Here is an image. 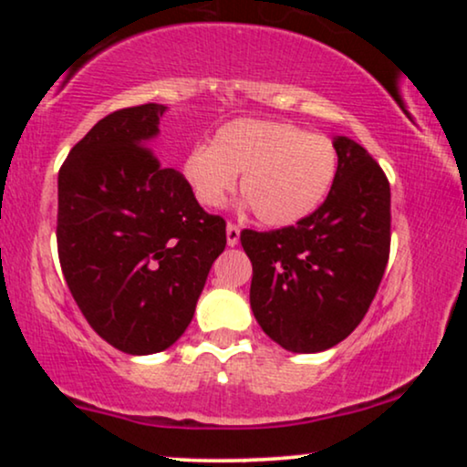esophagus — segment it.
Wrapping results in <instances>:
<instances>
[{"label": "esophagus", "mask_w": 467, "mask_h": 467, "mask_svg": "<svg viewBox=\"0 0 467 467\" xmlns=\"http://www.w3.org/2000/svg\"><path fill=\"white\" fill-rule=\"evenodd\" d=\"M239 237H241V228L234 226V223H228V226H226V241H228L230 248L239 244Z\"/></svg>", "instance_id": "esophagus-1"}]
</instances>
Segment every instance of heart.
Returning a JSON list of instances; mask_svg holds the SVG:
<instances>
[{"instance_id":"b5f03b06","label":"heart","mask_w":467,"mask_h":467,"mask_svg":"<svg viewBox=\"0 0 467 467\" xmlns=\"http://www.w3.org/2000/svg\"><path fill=\"white\" fill-rule=\"evenodd\" d=\"M337 173L334 142L296 125L241 118L219 127L211 144L186 153L182 175L206 208H219L241 192L261 223L292 226L309 217L329 195Z\"/></svg>"}]
</instances>
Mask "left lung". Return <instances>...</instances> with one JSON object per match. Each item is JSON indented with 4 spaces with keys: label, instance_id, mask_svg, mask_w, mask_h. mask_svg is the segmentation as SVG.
Instances as JSON below:
<instances>
[{
    "label": "left lung",
    "instance_id": "8db88e82",
    "mask_svg": "<svg viewBox=\"0 0 467 467\" xmlns=\"http://www.w3.org/2000/svg\"><path fill=\"white\" fill-rule=\"evenodd\" d=\"M337 173L309 217L270 233L244 230L252 261L250 307L276 345L318 353L368 312L390 248V186L364 147L336 136Z\"/></svg>",
    "mask_w": 467,
    "mask_h": 467
}]
</instances>
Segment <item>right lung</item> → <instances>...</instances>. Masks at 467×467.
<instances>
[{"label":"right lung","instance_id":"obj_1","mask_svg":"<svg viewBox=\"0 0 467 467\" xmlns=\"http://www.w3.org/2000/svg\"><path fill=\"white\" fill-rule=\"evenodd\" d=\"M164 111L147 103L105 116L58 171L63 276L96 334L130 356L164 351L184 334L226 248V222L149 149Z\"/></svg>","mask_w":467,"mask_h":467}]
</instances>
